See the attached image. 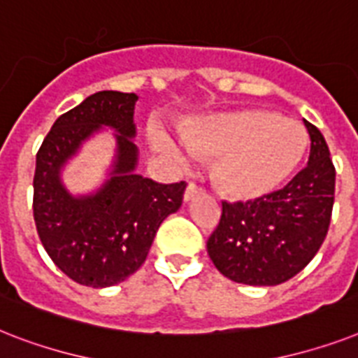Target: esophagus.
Returning <instances> with one entry per match:
<instances>
[{
	"mask_svg": "<svg viewBox=\"0 0 358 358\" xmlns=\"http://www.w3.org/2000/svg\"><path fill=\"white\" fill-rule=\"evenodd\" d=\"M199 194H202V189H200L196 184H189L187 187H185L184 202H191V200H193L194 196H199Z\"/></svg>",
	"mask_w": 358,
	"mask_h": 358,
	"instance_id": "1",
	"label": "esophagus"
}]
</instances>
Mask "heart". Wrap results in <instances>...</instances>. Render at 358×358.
Listing matches in <instances>:
<instances>
[{"label":"heart","instance_id":"heart-1","mask_svg":"<svg viewBox=\"0 0 358 358\" xmlns=\"http://www.w3.org/2000/svg\"><path fill=\"white\" fill-rule=\"evenodd\" d=\"M154 150L178 169H189L199 156L217 158L213 178L226 194L248 200L280 187L300 165L307 132L294 119L264 110L217 113L176 138L152 127Z\"/></svg>","mask_w":358,"mask_h":358}]
</instances>
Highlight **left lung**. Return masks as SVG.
<instances>
[{"instance_id": "obj_1", "label": "left lung", "mask_w": 358, "mask_h": 358, "mask_svg": "<svg viewBox=\"0 0 358 358\" xmlns=\"http://www.w3.org/2000/svg\"><path fill=\"white\" fill-rule=\"evenodd\" d=\"M309 162L280 191L248 202H222V217L208 239V254L235 283L274 287L294 278L324 243L335 202V167L315 124Z\"/></svg>"}]
</instances>
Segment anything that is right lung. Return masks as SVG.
<instances>
[{
    "label": "right lung",
    "mask_w": 358,
    "mask_h": 358,
    "mask_svg": "<svg viewBox=\"0 0 358 358\" xmlns=\"http://www.w3.org/2000/svg\"><path fill=\"white\" fill-rule=\"evenodd\" d=\"M136 94L97 92L55 121L36 154L34 222L58 268L92 289L124 281L145 263L159 224L182 206L185 184H158L136 173ZM104 128L114 130L107 180L86 195L71 194L63 167Z\"/></svg>",
    "instance_id": "add662e5"
}]
</instances>
